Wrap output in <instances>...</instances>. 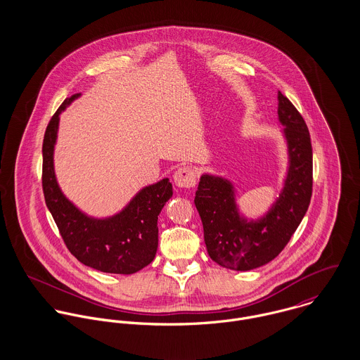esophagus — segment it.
Returning <instances> with one entry per match:
<instances>
[{"instance_id":"esophagus-1","label":"esophagus","mask_w":360,"mask_h":360,"mask_svg":"<svg viewBox=\"0 0 360 360\" xmlns=\"http://www.w3.org/2000/svg\"><path fill=\"white\" fill-rule=\"evenodd\" d=\"M173 180L179 188H191L197 183V172L190 166H181L176 170Z\"/></svg>"}]
</instances>
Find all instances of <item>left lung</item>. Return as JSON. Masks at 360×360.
Instances as JSON below:
<instances>
[{
	"label": "left lung",
	"instance_id": "1",
	"mask_svg": "<svg viewBox=\"0 0 360 360\" xmlns=\"http://www.w3.org/2000/svg\"><path fill=\"white\" fill-rule=\"evenodd\" d=\"M278 120L284 127L288 169L278 198L259 219L240 213L233 183L205 173L195 193V206L204 226L212 260L231 270L247 271L277 257L302 221L311 197V144L308 126L280 91Z\"/></svg>",
	"mask_w": 360,
	"mask_h": 360
}]
</instances>
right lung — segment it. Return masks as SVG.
<instances>
[{
    "instance_id": "obj_1",
    "label": "right lung",
    "mask_w": 360,
    "mask_h": 360,
    "mask_svg": "<svg viewBox=\"0 0 360 360\" xmlns=\"http://www.w3.org/2000/svg\"><path fill=\"white\" fill-rule=\"evenodd\" d=\"M66 98L47 126L43 141V191L49 210L70 254L83 264L113 274H133L154 260L158 216L172 198L169 179L141 188L119 213L97 219L73 205L60 191L53 170L59 115L79 98Z\"/></svg>"
}]
</instances>
